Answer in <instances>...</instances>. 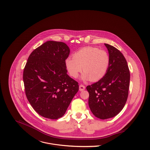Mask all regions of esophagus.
Segmentation results:
<instances>
[{"label": "esophagus", "instance_id": "esophagus-1", "mask_svg": "<svg viewBox=\"0 0 150 150\" xmlns=\"http://www.w3.org/2000/svg\"><path fill=\"white\" fill-rule=\"evenodd\" d=\"M85 89H86V86H83V84H80V85L79 86V90H80V91H84Z\"/></svg>", "mask_w": 150, "mask_h": 150}]
</instances>
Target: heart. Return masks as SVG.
I'll return each mask as SVG.
<instances>
[{"mask_svg":"<svg viewBox=\"0 0 150 150\" xmlns=\"http://www.w3.org/2000/svg\"><path fill=\"white\" fill-rule=\"evenodd\" d=\"M109 64L110 57L107 51L95 47H84L76 52L73 58L69 57L65 60L70 76L76 79L83 69L82 79L84 81L100 80L106 74Z\"/></svg>","mask_w":150,"mask_h":150,"instance_id":"b5f03b06","label":"heart"}]
</instances>
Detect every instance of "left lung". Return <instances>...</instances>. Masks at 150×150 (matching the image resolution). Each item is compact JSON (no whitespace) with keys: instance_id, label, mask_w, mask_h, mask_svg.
Segmentation results:
<instances>
[{"instance_id":"obj_1","label":"left lung","mask_w":150,"mask_h":150,"mask_svg":"<svg viewBox=\"0 0 150 150\" xmlns=\"http://www.w3.org/2000/svg\"><path fill=\"white\" fill-rule=\"evenodd\" d=\"M105 45L110 57L107 73L99 81L86 86L89 107L96 117L102 120L114 117L122 110L128 99L130 83L124 56L114 47Z\"/></svg>"}]
</instances>
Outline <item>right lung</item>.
Listing matches in <instances>:
<instances>
[{
	"mask_svg": "<svg viewBox=\"0 0 150 150\" xmlns=\"http://www.w3.org/2000/svg\"><path fill=\"white\" fill-rule=\"evenodd\" d=\"M69 54L65 43L48 41L33 51L24 67L26 98L45 118L62 117L79 91V83L67 74L65 60Z\"/></svg>",
	"mask_w": 150,
	"mask_h": 150,
	"instance_id": "1",
	"label": "right lung"
}]
</instances>
